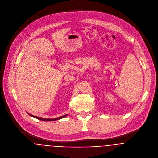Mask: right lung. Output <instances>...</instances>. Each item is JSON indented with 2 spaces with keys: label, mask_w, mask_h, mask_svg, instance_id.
<instances>
[{
  "label": "right lung",
  "mask_w": 158,
  "mask_h": 158,
  "mask_svg": "<svg viewBox=\"0 0 158 158\" xmlns=\"http://www.w3.org/2000/svg\"><path fill=\"white\" fill-rule=\"evenodd\" d=\"M28 114L29 115H30V116H33V117H34V118H37V119H38V120H43V121H52V120H57L61 119V118H64V117H65V116H67V114H66V115H64V116H61V117L56 118H55V119H44V118H40V117H38V116H33V115H32V114H29V113H28Z\"/></svg>",
  "instance_id": "1"
}]
</instances>
